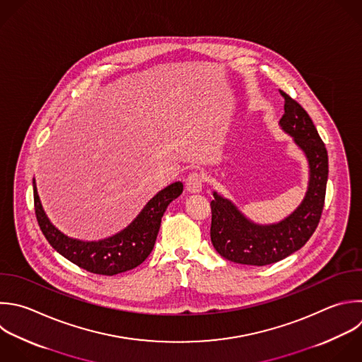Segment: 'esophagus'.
Wrapping results in <instances>:
<instances>
[{
    "mask_svg": "<svg viewBox=\"0 0 362 362\" xmlns=\"http://www.w3.org/2000/svg\"><path fill=\"white\" fill-rule=\"evenodd\" d=\"M185 189L191 194H198L202 191V177L198 173H191L185 180Z\"/></svg>",
    "mask_w": 362,
    "mask_h": 362,
    "instance_id": "1",
    "label": "esophagus"
}]
</instances>
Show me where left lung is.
Listing matches in <instances>:
<instances>
[{"label": "left lung", "instance_id": "obj_1", "mask_svg": "<svg viewBox=\"0 0 362 362\" xmlns=\"http://www.w3.org/2000/svg\"><path fill=\"white\" fill-rule=\"evenodd\" d=\"M280 95L284 98V115L279 124L307 158V192L288 216L260 225L214 191L211 240L222 257L235 263L264 266L287 257L305 245L321 218L328 178L327 150L307 112L284 92L280 90Z\"/></svg>", "mask_w": 362, "mask_h": 362}]
</instances>
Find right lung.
Returning a JSON list of instances; mask_svg holds the SVG:
<instances>
[{"instance_id":"add662e5","label":"right lung","mask_w":362,"mask_h":362,"mask_svg":"<svg viewBox=\"0 0 362 362\" xmlns=\"http://www.w3.org/2000/svg\"><path fill=\"white\" fill-rule=\"evenodd\" d=\"M35 215L42 233L51 246L76 266L96 274L113 276L141 264L151 253L161 218L184 185L177 181L157 192L134 218V221L113 236L100 240H81L62 233L45 214L34 178Z\"/></svg>"}]
</instances>
